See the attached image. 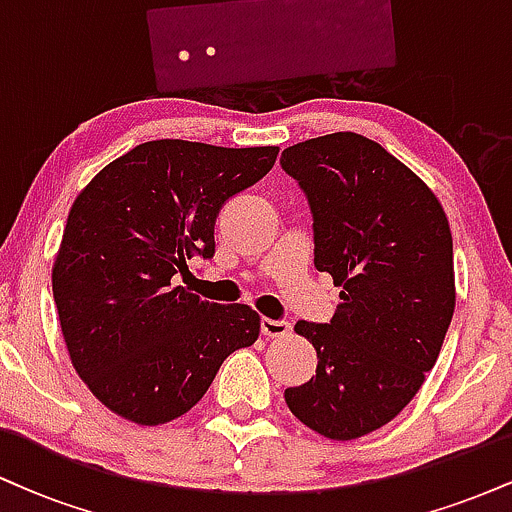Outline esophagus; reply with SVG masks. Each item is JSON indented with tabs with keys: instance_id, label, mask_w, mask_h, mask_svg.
Here are the masks:
<instances>
[{
	"instance_id": "obj_1",
	"label": "esophagus",
	"mask_w": 512,
	"mask_h": 512,
	"mask_svg": "<svg viewBox=\"0 0 512 512\" xmlns=\"http://www.w3.org/2000/svg\"><path fill=\"white\" fill-rule=\"evenodd\" d=\"M260 327H262V334H267V337H272V339H281V337H286V334L291 332L289 322H286V320H272V317H262Z\"/></svg>"
}]
</instances>
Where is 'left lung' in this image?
<instances>
[{
	"instance_id": "left-lung-1",
	"label": "left lung",
	"mask_w": 512,
	"mask_h": 512,
	"mask_svg": "<svg viewBox=\"0 0 512 512\" xmlns=\"http://www.w3.org/2000/svg\"><path fill=\"white\" fill-rule=\"evenodd\" d=\"M281 168L313 211L317 272L342 289L330 322L293 327L317 370L284 397L315 433L354 440L395 419L436 366L455 313L448 216L419 175L356 132L293 144Z\"/></svg>"
}]
</instances>
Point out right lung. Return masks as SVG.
I'll return each mask as SVG.
<instances>
[{
    "label": "right lung",
    "instance_id": "right-lung-1",
    "mask_svg": "<svg viewBox=\"0 0 512 512\" xmlns=\"http://www.w3.org/2000/svg\"><path fill=\"white\" fill-rule=\"evenodd\" d=\"M276 154L158 139L115 158L74 199L52 293L72 366L122 419H178L221 363L260 337L250 305L202 301L178 279L195 255L214 257L221 207L262 180Z\"/></svg>",
    "mask_w": 512,
    "mask_h": 512
}]
</instances>
